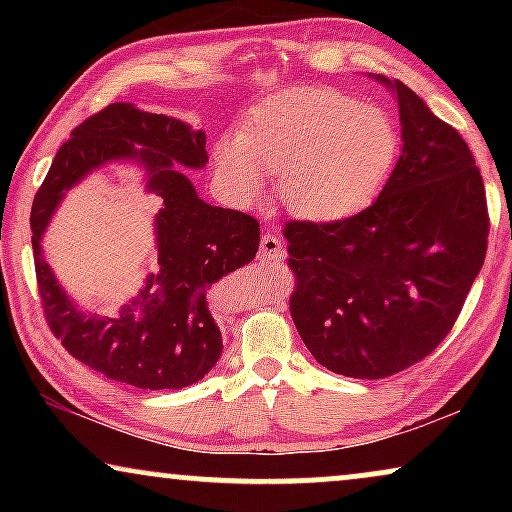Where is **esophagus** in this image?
I'll return each mask as SVG.
<instances>
[{
  "label": "esophagus",
  "instance_id": "esophagus-1",
  "mask_svg": "<svg viewBox=\"0 0 512 512\" xmlns=\"http://www.w3.org/2000/svg\"><path fill=\"white\" fill-rule=\"evenodd\" d=\"M261 258H284V242L275 233H265L261 237V247H258Z\"/></svg>",
  "mask_w": 512,
  "mask_h": 512
}]
</instances>
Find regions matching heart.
Wrapping results in <instances>:
<instances>
[{"instance_id":"1","label":"heart","mask_w":512,"mask_h":512,"mask_svg":"<svg viewBox=\"0 0 512 512\" xmlns=\"http://www.w3.org/2000/svg\"><path fill=\"white\" fill-rule=\"evenodd\" d=\"M396 151V128L380 107L331 88H298L251 109L240 132L216 144L214 163L237 202L261 200L270 174L286 209L335 219L375 198Z\"/></svg>"}]
</instances>
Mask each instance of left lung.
Wrapping results in <instances>:
<instances>
[{"label": "left lung", "instance_id": "left-lung-1", "mask_svg": "<svg viewBox=\"0 0 512 512\" xmlns=\"http://www.w3.org/2000/svg\"><path fill=\"white\" fill-rule=\"evenodd\" d=\"M401 158L380 198L342 221H289L291 317L321 366L380 380L452 331L485 263V184L468 144L401 81Z\"/></svg>", "mask_w": 512, "mask_h": 512}]
</instances>
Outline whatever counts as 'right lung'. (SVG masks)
<instances>
[{
    "label": "right lung",
    "mask_w": 512,
    "mask_h": 512,
    "mask_svg": "<svg viewBox=\"0 0 512 512\" xmlns=\"http://www.w3.org/2000/svg\"><path fill=\"white\" fill-rule=\"evenodd\" d=\"M205 130L179 118L114 102L90 116L55 153L34 195V270L48 326L69 354L109 380L137 389H181L219 361L223 342L207 305L212 284L254 261L261 228L254 216L209 205L186 170L207 165ZM109 162L142 166L159 198L157 257L138 296L116 315L81 311L54 279L40 237L67 190Z\"/></svg>",
    "instance_id": "1"
}]
</instances>
